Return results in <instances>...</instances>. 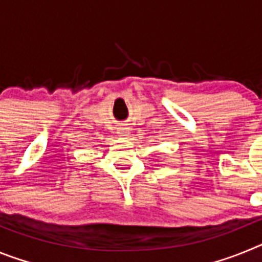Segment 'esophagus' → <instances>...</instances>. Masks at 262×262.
<instances>
[{"label":"esophagus","mask_w":262,"mask_h":262,"mask_svg":"<svg viewBox=\"0 0 262 262\" xmlns=\"http://www.w3.org/2000/svg\"><path fill=\"white\" fill-rule=\"evenodd\" d=\"M118 134H119L120 136H128L129 129L126 128V127H123V128H119V129H118Z\"/></svg>","instance_id":"1"}]
</instances>
